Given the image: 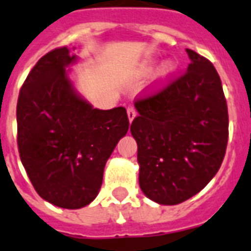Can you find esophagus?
<instances>
[{"label": "esophagus", "instance_id": "1", "mask_svg": "<svg viewBox=\"0 0 251 251\" xmlns=\"http://www.w3.org/2000/svg\"><path fill=\"white\" fill-rule=\"evenodd\" d=\"M136 116V109L134 107H129L127 108V117H129V121L132 122V120L135 119Z\"/></svg>", "mask_w": 251, "mask_h": 251}]
</instances>
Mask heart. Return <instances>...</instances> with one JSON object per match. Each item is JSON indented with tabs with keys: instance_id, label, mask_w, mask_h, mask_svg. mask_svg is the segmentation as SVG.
<instances>
[{
	"instance_id": "1",
	"label": "heart",
	"mask_w": 251,
	"mask_h": 251,
	"mask_svg": "<svg viewBox=\"0 0 251 251\" xmlns=\"http://www.w3.org/2000/svg\"><path fill=\"white\" fill-rule=\"evenodd\" d=\"M149 69H151V65L145 66V70H149ZM175 69H176V65H175L174 61H167V62H165V64L162 65L159 75H161V77L166 79V77H168L172 73H174Z\"/></svg>"
}]
</instances>
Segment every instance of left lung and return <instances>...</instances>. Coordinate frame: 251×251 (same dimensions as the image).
I'll return each mask as SVG.
<instances>
[{"mask_svg": "<svg viewBox=\"0 0 251 251\" xmlns=\"http://www.w3.org/2000/svg\"><path fill=\"white\" fill-rule=\"evenodd\" d=\"M190 64L155 93L135 100L130 131L138 143L139 185L158 204L175 205L207 186L222 165L228 111L213 64L186 50Z\"/></svg>", "mask_w": 251, "mask_h": 251, "instance_id": "1", "label": "left lung"}]
</instances>
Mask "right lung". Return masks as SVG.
<instances>
[{"label":"right lung","instance_id":"obj_1","mask_svg":"<svg viewBox=\"0 0 251 251\" xmlns=\"http://www.w3.org/2000/svg\"><path fill=\"white\" fill-rule=\"evenodd\" d=\"M67 47L44 54L31 69L16 107L20 159L44 201L79 209L96 199L107 159L129 130L124 107L97 109L74 89Z\"/></svg>","mask_w":251,"mask_h":251}]
</instances>
